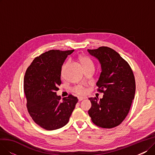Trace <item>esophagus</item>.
<instances>
[{
	"instance_id": "34e87169",
	"label": "esophagus",
	"mask_w": 155,
	"mask_h": 155,
	"mask_svg": "<svg viewBox=\"0 0 155 155\" xmlns=\"http://www.w3.org/2000/svg\"><path fill=\"white\" fill-rule=\"evenodd\" d=\"M85 99V98H84V97H79V98H78V101L80 102V101H82L84 100Z\"/></svg>"
}]
</instances>
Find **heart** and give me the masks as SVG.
<instances>
[{
	"instance_id": "b5f03b06",
	"label": "heart",
	"mask_w": 155,
	"mask_h": 155,
	"mask_svg": "<svg viewBox=\"0 0 155 155\" xmlns=\"http://www.w3.org/2000/svg\"><path fill=\"white\" fill-rule=\"evenodd\" d=\"M80 61L81 63L82 64L84 68H89V67H94V64L93 62L92 61V60L89 58L88 57H87L86 56H81L80 57ZM64 68V65L62 67V71H61L62 74L63 73ZM73 91H74L76 94H77L78 95H81L85 94V93L87 92L85 87L84 85H79L75 87L74 88H73Z\"/></svg>"
}]
</instances>
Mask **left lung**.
<instances>
[{"label":"left lung","mask_w":155,"mask_h":155,"mask_svg":"<svg viewBox=\"0 0 155 155\" xmlns=\"http://www.w3.org/2000/svg\"><path fill=\"white\" fill-rule=\"evenodd\" d=\"M88 53L99 60L102 71L97 82L103 98L88 99L92 104L88 114L93 123L102 128H112L123 122L131 108L136 91L133 71L128 63L113 49L101 46Z\"/></svg>","instance_id":"8db88e82"}]
</instances>
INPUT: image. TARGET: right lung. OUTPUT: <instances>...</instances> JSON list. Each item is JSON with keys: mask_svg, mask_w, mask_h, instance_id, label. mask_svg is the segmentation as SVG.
Returning <instances> with one entry per match:
<instances>
[{"mask_svg": "<svg viewBox=\"0 0 155 155\" xmlns=\"http://www.w3.org/2000/svg\"><path fill=\"white\" fill-rule=\"evenodd\" d=\"M73 51H46L36 57L24 75V92L28 112L36 124L48 131L66 125L78 101L70 94L60 101V96L56 95L61 84L63 63Z\"/></svg>", "mask_w": 155, "mask_h": 155, "instance_id": "right-lung-1", "label": "right lung"}]
</instances>
